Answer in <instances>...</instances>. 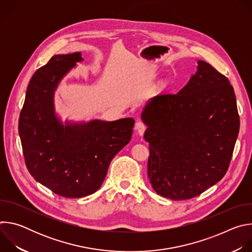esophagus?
I'll use <instances>...</instances> for the list:
<instances>
[{
    "label": "esophagus",
    "instance_id": "1",
    "mask_svg": "<svg viewBox=\"0 0 252 252\" xmlns=\"http://www.w3.org/2000/svg\"><path fill=\"white\" fill-rule=\"evenodd\" d=\"M134 128H135V130H136L137 134L141 136V135H143V133H145V130H146L147 126H146V125L143 124V123H141V122H137V123L135 124Z\"/></svg>",
    "mask_w": 252,
    "mask_h": 252
}]
</instances>
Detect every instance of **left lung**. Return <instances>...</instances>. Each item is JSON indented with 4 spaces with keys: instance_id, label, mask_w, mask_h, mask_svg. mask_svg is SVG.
Instances as JSON below:
<instances>
[{
    "instance_id": "8db88e82",
    "label": "left lung",
    "mask_w": 252,
    "mask_h": 252,
    "mask_svg": "<svg viewBox=\"0 0 252 252\" xmlns=\"http://www.w3.org/2000/svg\"><path fill=\"white\" fill-rule=\"evenodd\" d=\"M177 94L152 97L141 113L150 145L148 175L155 191L172 200L201 194L226 173L239 131L228 79L203 61Z\"/></svg>"
}]
</instances>
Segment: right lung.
<instances>
[{"label":"right lung","instance_id":"add662e5","mask_svg":"<svg viewBox=\"0 0 252 252\" xmlns=\"http://www.w3.org/2000/svg\"><path fill=\"white\" fill-rule=\"evenodd\" d=\"M80 52L56 55L28 86L19 133L28 170L58 195L79 198L102 185L115 156L129 142L134 120H94L64 125L56 117L54 94L64 75L82 62Z\"/></svg>","mask_w":252,"mask_h":252}]
</instances>
